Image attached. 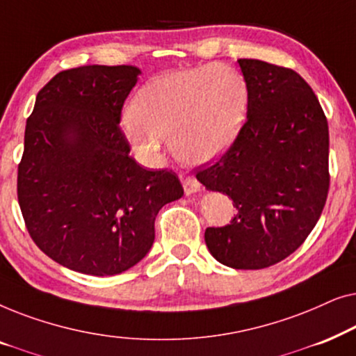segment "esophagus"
<instances>
[{
  "mask_svg": "<svg viewBox=\"0 0 356 356\" xmlns=\"http://www.w3.org/2000/svg\"><path fill=\"white\" fill-rule=\"evenodd\" d=\"M181 183H183L184 193H186L188 196L189 194L201 191V183H199L194 177H186V175H181Z\"/></svg>",
  "mask_w": 356,
  "mask_h": 356,
  "instance_id": "obj_1",
  "label": "esophagus"
}]
</instances>
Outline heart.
Wrapping results in <instances>:
<instances>
[{
  "label": "heart",
  "mask_w": 356,
  "mask_h": 356,
  "mask_svg": "<svg viewBox=\"0 0 356 356\" xmlns=\"http://www.w3.org/2000/svg\"><path fill=\"white\" fill-rule=\"evenodd\" d=\"M246 110L245 77L230 66L209 63L150 79L136 94L121 128L145 162L157 163L168 139L181 162L202 165L227 152Z\"/></svg>",
  "instance_id": "obj_1"
}]
</instances>
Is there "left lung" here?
<instances>
[{
  "label": "left lung",
  "instance_id": "1",
  "mask_svg": "<svg viewBox=\"0 0 356 356\" xmlns=\"http://www.w3.org/2000/svg\"><path fill=\"white\" fill-rule=\"evenodd\" d=\"M246 123L217 163L196 175L227 194L236 216L206 230L211 254L232 269H264L303 245L329 191V128L314 92L293 70L238 60Z\"/></svg>",
  "mask_w": 356,
  "mask_h": 356
}]
</instances>
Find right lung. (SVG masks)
<instances>
[{
    "label": "right lung",
    "mask_w": 356,
    "mask_h": 356,
    "mask_svg": "<svg viewBox=\"0 0 356 356\" xmlns=\"http://www.w3.org/2000/svg\"><path fill=\"white\" fill-rule=\"evenodd\" d=\"M136 66H82L38 92L24 136L17 197L27 230L67 269L116 275L152 248L154 222L183 196L168 170L129 157L121 108L138 82Z\"/></svg>",
    "instance_id": "right-lung-1"
}]
</instances>
